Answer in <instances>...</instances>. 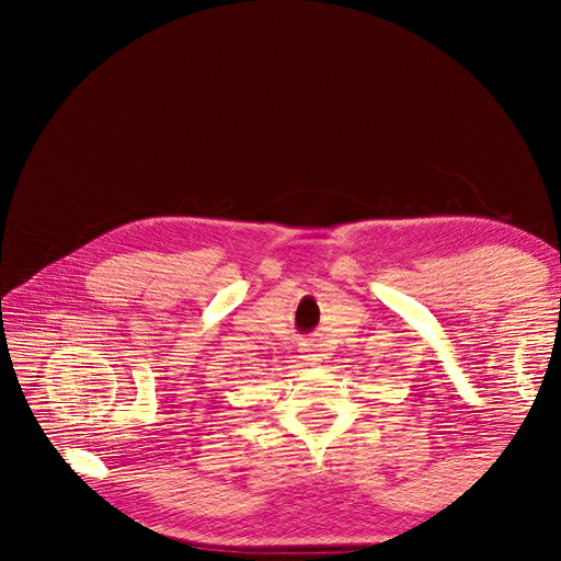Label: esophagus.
I'll list each match as a JSON object with an SVG mask.
<instances>
[{"label": "esophagus", "instance_id": "34e87169", "mask_svg": "<svg viewBox=\"0 0 561 561\" xmlns=\"http://www.w3.org/2000/svg\"><path fill=\"white\" fill-rule=\"evenodd\" d=\"M305 352H307V359H309V362H320V359H322V355H320V352H318L316 347H307Z\"/></svg>", "mask_w": 561, "mask_h": 561}]
</instances>
